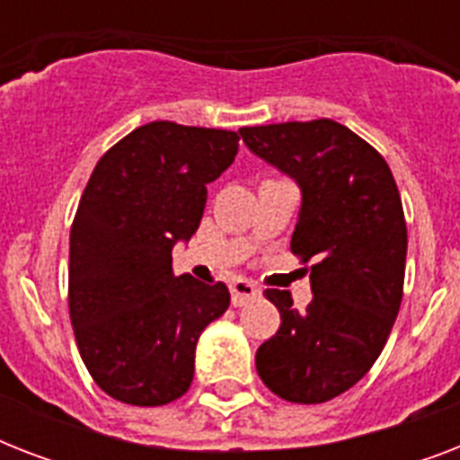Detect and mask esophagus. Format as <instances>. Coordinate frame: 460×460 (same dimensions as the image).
<instances>
[{"label":"esophagus","instance_id":"esophagus-1","mask_svg":"<svg viewBox=\"0 0 460 460\" xmlns=\"http://www.w3.org/2000/svg\"><path fill=\"white\" fill-rule=\"evenodd\" d=\"M229 288H231V303H234L236 307L255 301V298L260 296V288L248 279H234L229 284Z\"/></svg>","mask_w":460,"mask_h":460}]
</instances>
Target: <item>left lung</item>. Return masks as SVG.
Instances as JSON below:
<instances>
[{"label": "left lung", "mask_w": 460, "mask_h": 460, "mask_svg": "<svg viewBox=\"0 0 460 460\" xmlns=\"http://www.w3.org/2000/svg\"><path fill=\"white\" fill-rule=\"evenodd\" d=\"M243 143L301 186L291 252L310 265L313 301L267 288L281 314L255 367L291 403H324L360 382L385 349L403 298L406 219L385 157L332 119L245 126Z\"/></svg>", "instance_id": "1"}]
</instances>
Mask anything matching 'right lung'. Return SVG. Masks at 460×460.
I'll return each mask as SVG.
<instances>
[{
    "label": "right lung",
    "instance_id": "1",
    "mask_svg": "<svg viewBox=\"0 0 460 460\" xmlns=\"http://www.w3.org/2000/svg\"><path fill=\"white\" fill-rule=\"evenodd\" d=\"M238 133L153 121L102 155L83 190L68 248V313L90 377L131 406L188 392L195 343L229 307L222 281L173 277L172 248L200 226L208 183Z\"/></svg>",
    "mask_w": 460,
    "mask_h": 460
}]
</instances>
